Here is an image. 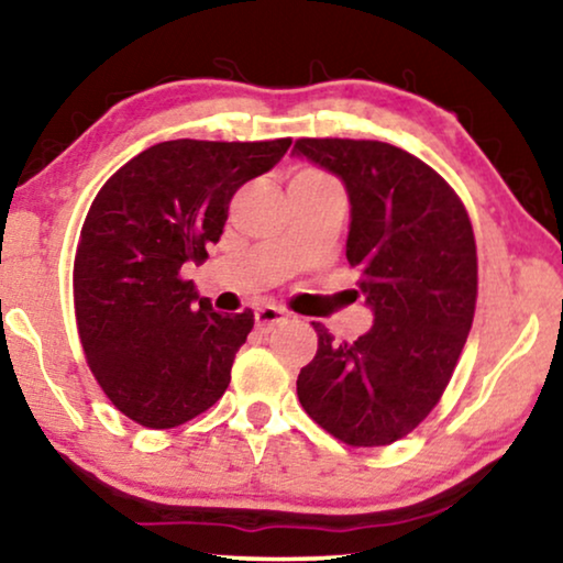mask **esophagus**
<instances>
[{
  "instance_id": "1",
  "label": "esophagus",
  "mask_w": 563,
  "mask_h": 563,
  "mask_svg": "<svg viewBox=\"0 0 563 563\" xmlns=\"http://www.w3.org/2000/svg\"><path fill=\"white\" fill-rule=\"evenodd\" d=\"M287 320V314H284L279 307H258L256 310V328L264 330V333H268V330H274L276 325H282V322Z\"/></svg>"
}]
</instances>
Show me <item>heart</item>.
Here are the masks:
<instances>
[{
  "label": "heart",
  "mask_w": 563,
  "mask_h": 563,
  "mask_svg": "<svg viewBox=\"0 0 563 563\" xmlns=\"http://www.w3.org/2000/svg\"><path fill=\"white\" fill-rule=\"evenodd\" d=\"M302 174H314V172H302Z\"/></svg>",
  "instance_id": "b5f03b06"
}]
</instances>
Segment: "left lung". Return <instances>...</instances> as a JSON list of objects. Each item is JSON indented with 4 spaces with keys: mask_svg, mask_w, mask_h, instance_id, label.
Instances as JSON below:
<instances>
[{
    "mask_svg": "<svg viewBox=\"0 0 563 563\" xmlns=\"http://www.w3.org/2000/svg\"><path fill=\"white\" fill-rule=\"evenodd\" d=\"M295 156L335 174L351 202L345 258L374 325L335 343L325 325L297 376L305 412L349 445H389L449 387L476 307L472 220L443 176L397 145L299 137Z\"/></svg>",
    "mask_w": 563,
    "mask_h": 563,
    "instance_id": "left-lung-1",
    "label": "left lung"
}]
</instances>
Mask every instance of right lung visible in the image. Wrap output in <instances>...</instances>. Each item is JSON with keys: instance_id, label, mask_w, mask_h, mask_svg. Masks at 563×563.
<instances>
[{"instance_id": "add662e5", "label": "right lung", "mask_w": 563, "mask_h": 563, "mask_svg": "<svg viewBox=\"0 0 563 563\" xmlns=\"http://www.w3.org/2000/svg\"><path fill=\"white\" fill-rule=\"evenodd\" d=\"M289 145H151L91 202L74 258L76 325L99 387L137 426H184L225 395L253 312H214L181 268L202 264L235 191L279 164Z\"/></svg>"}]
</instances>
